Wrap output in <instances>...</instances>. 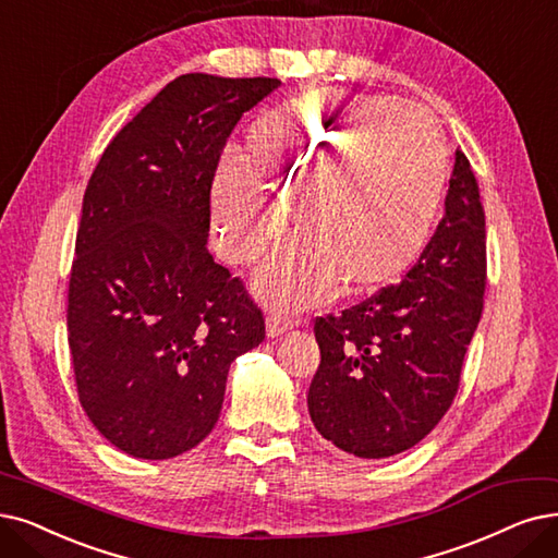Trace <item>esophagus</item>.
Listing matches in <instances>:
<instances>
[{
  "label": "esophagus",
  "instance_id": "34e87169",
  "mask_svg": "<svg viewBox=\"0 0 558 558\" xmlns=\"http://www.w3.org/2000/svg\"><path fill=\"white\" fill-rule=\"evenodd\" d=\"M293 325H295V320H291L288 316L279 314V311H275V314H270V316H267V320H265V333H267V339L281 337V333H286Z\"/></svg>",
  "mask_w": 558,
  "mask_h": 558
}]
</instances>
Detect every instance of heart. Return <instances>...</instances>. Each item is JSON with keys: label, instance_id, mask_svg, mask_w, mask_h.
<instances>
[{"label": "heart", "instance_id": "b5f03b06", "mask_svg": "<svg viewBox=\"0 0 558 558\" xmlns=\"http://www.w3.org/2000/svg\"><path fill=\"white\" fill-rule=\"evenodd\" d=\"M449 158L433 121L396 102L293 98L267 109L247 158L227 155L213 190L217 250L254 260L283 229L291 208L302 238L260 272L256 288L277 306L380 291L418 260L447 194Z\"/></svg>", "mask_w": 558, "mask_h": 558}]
</instances>
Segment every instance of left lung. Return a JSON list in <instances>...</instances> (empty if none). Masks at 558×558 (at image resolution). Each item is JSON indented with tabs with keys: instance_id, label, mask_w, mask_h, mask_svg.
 Segmentation results:
<instances>
[{
	"instance_id": "obj_1",
	"label": "left lung",
	"mask_w": 558,
	"mask_h": 558,
	"mask_svg": "<svg viewBox=\"0 0 558 558\" xmlns=\"http://www.w3.org/2000/svg\"><path fill=\"white\" fill-rule=\"evenodd\" d=\"M483 293L485 213L456 150L444 217L405 279L316 320L320 366L306 396L316 430L356 458L412 449L453 403Z\"/></svg>"
}]
</instances>
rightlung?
<instances>
[{"mask_svg":"<svg viewBox=\"0 0 558 558\" xmlns=\"http://www.w3.org/2000/svg\"><path fill=\"white\" fill-rule=\"evenodd\" d=\"M281 82L187 73L109 142L84 192L69 286L80 403L128 456L175 458L215 428L260 308L208 252L231 130Z\"/></svg>","mask_w":558,"mask_h":558,"instance_id":"right-lung-1","label":"right lung"}]
</instances>
